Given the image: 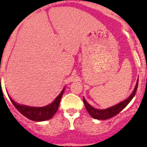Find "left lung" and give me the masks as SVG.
I'll return each mask as SVG.
<instances>
[{"label": "left lung", "mask_w": 147, "mask_h": 147, "mask_svg": "<svg viewBox=\"0 0 147 147\" xmlns=\"http://www.w3.org/2000/svg\"><path fill=\"white\" fill-rule=\"evenodd\" d=\"M138 79L136 81V84L135 88H134L133 92L131 93V95L128 96V98H126L124 101H121V102L118 103L117 105H114V106L111 107L107 108V109H96V108L93 107L91 105H90L87 101H86L85 98L83 97V102H84L85 107H86V109H87L89 115L94 119H97V120H107V119L111 118V117H114L115 115H117L120 112H121L126 106L130 103V101L133 99V98L135 96L136 93L137 88H138Z\"/></svg>", "instance_id": "obj_1"}]
</instances>
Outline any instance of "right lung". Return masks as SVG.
Here are the masks:
<instances>
[{"mask_svg":"<svg viewBox=\"0 0 147 147\" xmlns=\"http://www.w3.org/2000/svg\"><path fill=\"white\" fill-rule=\"evenodd\" d=\"M65 87L62 89L58 96L55 98L54 101L52 103L49 104V105H46L44 107H30L24 105H20L13 101L11 98L9 96L11 101L13 105V106L17 109V110L28 119L33 121L41 122L48 120L49 119L52 118L53 115L56 114L59 109V103L61 101V98L64 94Z\"/></svg>","mask_w":147,"mask_h":147,"instance_id":"right-lung-1","label":"right lung"}]
</instances>
